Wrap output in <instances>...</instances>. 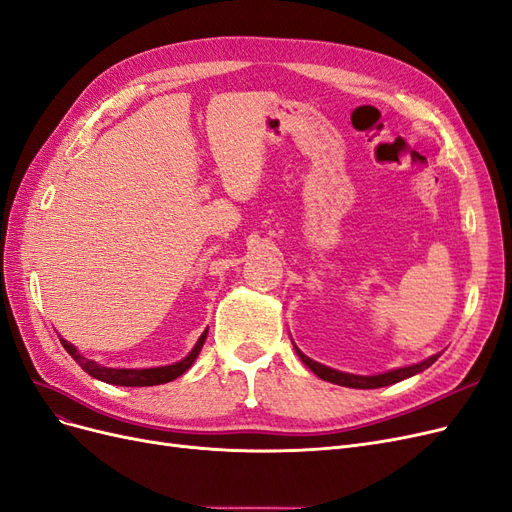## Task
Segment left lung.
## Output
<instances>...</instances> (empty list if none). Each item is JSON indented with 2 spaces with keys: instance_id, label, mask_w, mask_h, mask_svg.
Listing matches in <instances>:
<instances>
[{
  "instance_id": "1",
  "label": "left lung",
  "mask_w": 512,
  "mask_h": 512,
  "mask_svg": "<svg viewBox=\"0 0 512 512\" xmlns=\"http://www.w3.org/2000/svg\"><path fill=\"white\" fill-rule=\"evenodd\" d=\"M296 354H298V358H301L320 379L330 381V383H337V385H345V387H358V390H375V387H385V385L398 383V381H402V379H409V377L421 373V370H426L428 366H432V364L438 360V356H432V358H428V360H424V362H419V364L390 370V373L373 375V377H362V375L339 373V370H334V368H328V366H324V364H320V362H315V360L307 358L298 347H296Z\"/></svg>"
}]
</instances>
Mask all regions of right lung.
I'll use <instances>...</instances> for the list:
<instances>
[{
	"label": "right lung",
	"mask_w": 512,
	"mask_h": 512,
	"mask_svg": "<svg viewBox=\"0 0 512 512\" xmlns=\"http://www.w3.org/2000/svg\"><path fill=\"white\" fill-rule=\"evenodd\" d=\"M205 339H207V330L201 334V339L197 341L195 349H192L184 360L169 364V366H158V368H105V366L95 364L93 360H86L84 356H80V351L72 343H67L65 339H61V343H63L67 354L72 356L82 366V370H86L91 377L105 381V383H112V385H122V387H148V385L169 383L173 379H178L180 375H184L186 370L192 366V362H195L197 356L201 354V347H203Z\"/></svg>",
	"instance_id": "obj_1"
}]
</instances>
